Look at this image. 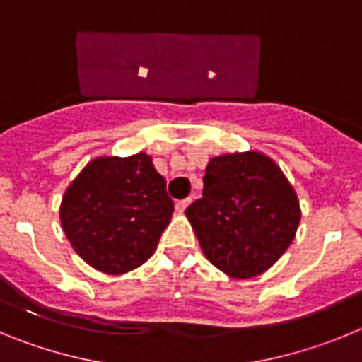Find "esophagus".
<instances>
[{
  "mask_svg": "<svg viewBox=\"0 0 362 362\" xmlns=\"http://www.w3.org/2000/svg\"><path fill=\"white\" fill-rule=\"evenodd\" d=\"M188 203H190V199L177 201V203H175V210H177L179 214H183V212H185V209H187V206H188Z\"/></svg>",
  "mask_w": 362,
  "mask_h": 362,
  "instance_id": "34e87169",
  "label": "esophagus"
}]
</instances>
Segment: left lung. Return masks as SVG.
Listing matches in <instances>:
<instances>
[{
    "mask_svg": "<svg viewBox=\"0 0 362 362\" xmlns=\"http://www.w3.org/2000/svg\"><path fill=\"white\" fill-rule=\"evenodd\" d=\"M203 183V197L185 212L203 254L233 279L263 274L299 226V199L288 179L264 153L235 152L210 159Z\"/></svg>",
    "mask_w": 362,
    "mask_h": 362,
    "instance_id": "left-lung-1",
    "label": "left lung"
}]
</instances>
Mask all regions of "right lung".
I'll return each mask as SVG.
<instances>
[{"label":"right lung","mask_w":362,"mask_h":362,"mask_svg":"<svg viewBox=\"0 0 362 362\" xmlns=\"http://www.w3.org/2000/svg\"><path fill=\"white\" fill-rule=\"evenodd\" d=\"M174 203L152 158H98L79 172L59 209L76 254L95 270L119 276L141 267L168 226Z\"/></svg>","instance_id":"1"}]
</instances>
